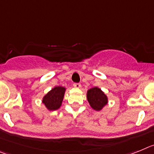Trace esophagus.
Here are the masks:
<instances>
[{
    "label": "esophagus",
    "mask_w": 154,
    "mask_h": 154,
    "mask_svg": "<svg viewBox=\"0 0 154 154\" xmlns=\"http://www.w3.org/2000/svg\"><path fill=\"white\" fill-rule=\"evenodd\" d=\"M73 87L76 88H80L81 87V84H79V83H74V84H73Z\"/></svg>",
    "instance_id": "34e87169"
}]
</instances>
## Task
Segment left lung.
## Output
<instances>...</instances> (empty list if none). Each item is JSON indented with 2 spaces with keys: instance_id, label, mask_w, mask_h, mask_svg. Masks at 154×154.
<instances>
[{
  "instance_id": "1",
  "label": "left lung",
  "mask_w": 154,
  "mask_h": 154,
  "mask_svg": "<svg viewBox=\"0 0 154 154\" xmlns=\"http://www.w3.org/2000/svg\"><path fill=\"white\" fill-rule=\"evenodd\" d=\"M87 99L91 109L95 111L102 110L109 102L107 95L98 87H94L88 90Z\"/></svg>"
}]
</instances>
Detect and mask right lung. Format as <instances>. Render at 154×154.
<instances>
[{"instance_id": "right-lung-1", "label": "right lung", "mask_w": 154, "mask_h": 154, "mask_svg": "<svg viewBox=\"0 0 154 154\" xmlns=\"http://www.w3.org/2000/svg\"><path fill=\"white\" fill-rule=\"evenodd\" d=\"M66 90L64 87L57 86L44 95L42 102L47 110L55 111L60 108Z\"/></svg>"}]
</instances>
